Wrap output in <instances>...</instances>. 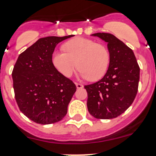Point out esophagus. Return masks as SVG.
Here are the masks:
<instances>
[{
    "label": "esophagus",
    "instance_id": "34e87169",
    "mask_svg": "<svg viewBox=\"0 0 156 156\" xmlns=\"http://www.w3.org/2000/svg\"><path fill=\"white\" fill-rule=\"evenodd\" d=\"M75 85H76V87L78 89H81V88H82L84 86L82 85V84H78V83H75Z\"/></svg>",
    "mask_w": 156,
    "mask_h": 156
}]
</instances>
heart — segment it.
<instances>
[{
	"label": "heart",
	"instance_id": "heart-1",
	"mask_svg": "<svg viewBox=\"0 0 156 156\" xmlns=\"http://www.w3.org/2000/svg\"><path fill=\"white\" fill-rule=\"evenodd\" d=\"M62 51H54L52 62L62 75L69 78L77 67L79 76L97 81L106 74L109 65V53L103 44L90 39L78 37L66 42Z\"/></svg>",
	"mask_w": 156,
	"mask_h": 156
}]
</instances>
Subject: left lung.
I'll return each mask as SVG.
<instances>
[{
    "label": "left lung",
    "mask_w": 156,
    "mask_h": 156,
    "mask_svg": "<svg viewBox=\"0 0 156 156\" xmlns=\"http://www.w3.org/2000/svg\"><path fill=\"white\" fill-rule=\"evenodd\" d=\"M107 42L109 65L101 80L84 88L88 112L96 119H111L130 107L138 90L140 67L133 50L109 33H95Z\"/></svg>",
    "instance_id": "1"
}]
</instances>
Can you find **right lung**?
I'll list each match as a JSON object with an SVG mask.
<instances>
[{
    "label": "right lung",
    "mask_w": 156,
    "mask_h": 156,
    "mask_svg": "<svg viewBox=\"0 0 156 156\" xmlns=\"http://www.w3.org/2000/svg\"><path fill=\"white\" fill-rule=\"evenodd\" d=\"M43 37L19 56L12 77L20 111L33 122L50 125L62 120L76 86L55 68L52 55L59 42L72 37Z\"/></svg>",
    "instance_id": "obj_1"
}]
</instances>
